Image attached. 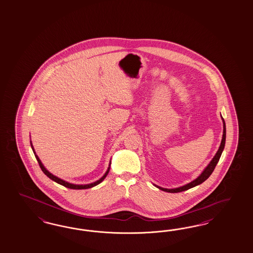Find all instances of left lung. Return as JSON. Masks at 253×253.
Instances as JSON below:
<instances>
[{
    "mask_svg": "<svg viewBox=\"0 0 253 253\" xmlns=\"http://www.w3.org/2000/svg\"><path fill=\"white\" fill-rule=\"evenodd\" d=\"M221 120H222V123H223V134H222V139H221V142H220V146H219V148H218L217 153L215 154V156L213 157V159L211 160V162H210L209 165H208V166L204 169V171L201 173L200 175H199L197 178H195L194 180H192V182H190V183L186 184V185L181 186V187H178V188H174V189H166V188H162V187H160V186H157V185H155V184H153V185H154L155 187H157L158 189H160V190H162V191H164V192H173V193H174V192H180L187 191V190H189V189H191V188H193V187H195V186H197V185H200V184L203 183L204 181H206V180L209 178V176H210V174H212V172L214 171L215 167H216L217 164H218V160H219V158L221 156V153H222V151H223V149H224V146H225V140H226V126H225V122H224V120H223L222 117H221Z\"/></svg>",
    "mask_w": 253,
    "mask_h": 253,
    "instance_id": "obj_1",
    "label": "left lung"
}]
</instances>
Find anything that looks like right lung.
<instances>
[{
  "label": "right lung",
  "mask_w": 253,
  "mask_h": 253,
  "mask_svg": "<svg viewBox=\"0 0 253 253\" xmlns=\"http://www.w3.org/2000/svg\"><path fill=\"white\" fill-rule=\"evenodd\" d=\"M31 147L33 148V151H34V153H35V158H36V160H37V162H38L39 166L41 167L42 171L44 172V174H45L46 176H48L50 179H52L53 181H55V182H57L58 184H61L62 186H64V187H66V188H69V189H73V190H84V189H89V188H92V187H94L96 185L101 183V182L105 179V177H106V175H107V174L109 173V170H110L111 161H110V163H109V166H108V168H107V170H106L105 174H104V175H103L99 180L95 181V182H92V183L89 184H85V185H78V184L69 183V182H67V181H65V180H62L61 178H59L58 176H56V175H54V174H51L50 172H48V171L45 169V167L43 166V164H42V162L40 161L39 157L36 155V153H35V148H34V147H33V144H32V141H31Z\"/></svg>",
  "instance_id": "add662e5"
}]
</instances>
